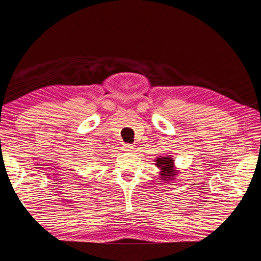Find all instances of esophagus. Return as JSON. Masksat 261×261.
<instances>
[{
  "instance_id": "1",
  "label": "esophagus",
  "mask_w": 261,
  "mask_h": 261,
  "mask_svg": "<svg viewBox=\"0 0 261 261\" xmlns=\"http://www.w3.org/2000/svg\"><path fill=\"white\" fill-rule=\"evenodd\" d=\"M123 149H124V151H127V152H130V151H133V149H134V147H133L132 145H124Z\"/></svg>"
}]
</instances>
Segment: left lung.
Masks as SVG:
<instances>
[{"mask_svg": "<svg viewBox=\"0 0 261 261\" xmlns=\"http://www.w3.org/2000/svg\"><path fill=\"white\" fill-rule=\"evenodd\" d=\"M174 161V158H172L171 155H160L155 158L154 164L160 170V179L169 181L173 180L178 175L179 171L176 170Z\"/></svg>", "mask_w": 261, "mask_h": 261, "instance_id": "1", "label": "left lung"}]
</instances>
